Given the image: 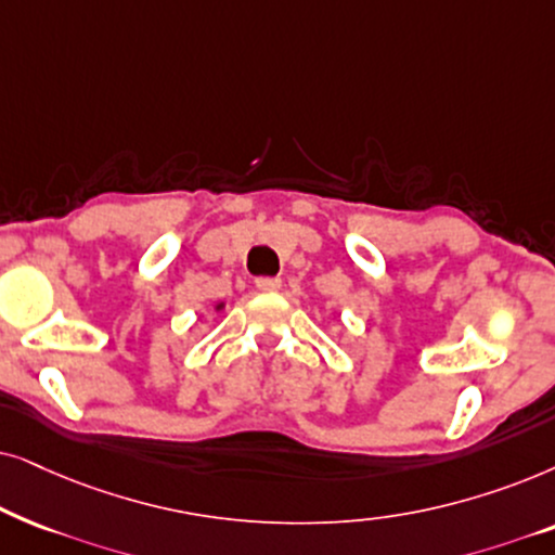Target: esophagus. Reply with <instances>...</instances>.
<instances>
[{
  "label": "esophagus",
  "instance_id": "obj_1",
  "mask_svg": "<svg viewBox=\"0 0 555 555\" xmlns=\"http://www.w3.org/2000/svg\"><path fill=\"white\" fill-rule=\"evenodd\" d=\"M256 286H258V292H269V294H273V292L282 289V279H276V276H261V279H256Z\"/></svg>",
  "mask_w": 555,
  "mask_h": 555
}]
</instances>
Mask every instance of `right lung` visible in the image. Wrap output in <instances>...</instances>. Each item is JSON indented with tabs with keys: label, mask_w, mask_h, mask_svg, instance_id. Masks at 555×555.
I'll use <instances>...</instances> for the list:
<instances>
[{
	"label": "right lung",
	"mask_w": 555,
	"mask_h": 555,
	"mask_svg": "<svg viewBox=\"0 0 555 555\" xmlns=\"http://www.w3.org/2000/svg\"><path fill=\"white\" fill-rule=\"evenodd\" d=\"M216 309L220 312V309H223V301H220V305H216Z\"/></svg>",
	"instance_id": "obj_1"
}]
</instances>
